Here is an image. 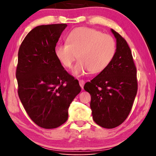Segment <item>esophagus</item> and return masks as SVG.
Segmentation results:
<instances>
[{"label": "esophagus", "mask_w": 156, "mask_h": 156, "mask_svg": "<svg viewBox=\"0 0 156 156\" xmlns=\"http://www.w3.org/2000/svg\"><path fill=\"white\" fill-rule=\"evenodd\" d=\"M79 84H80V86L81 87V88L83 89V86H84V81L83 80H79Z\"/></svg>", "instance_id": "1"}]
</instances>
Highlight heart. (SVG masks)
<instances>
[{"label":"heart","instance_id":"obj_1","mask_svg":"<svg viewBox=\"0 0 156 156\" xmlns=\"http://www.w3.org/2000/svg\"><path fill=\"white\" fill-rule=\"evenodd\" d=\"M116 51L115 39L112 36L89 27H78L68 34L66 43L57 44L54 54L65 68H71L76 76L89 72L97 73L105 70L112 62Z\"/></svg>","mask_w":156,"mask_h":156}]
</instances>
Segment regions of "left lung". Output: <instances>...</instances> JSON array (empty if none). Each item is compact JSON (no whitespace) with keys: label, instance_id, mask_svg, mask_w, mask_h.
Masks as SVG:
<instances>
[{"label":"left lung","instance_id":"8db88e82","mask_svg":"<svg viewBox=\"0 0 156 156\" xmlns=\"http://www.w3.org/2000/svg\"><path fill=\"white\" fill-rule=\"evenodd\" d=\"M111 31L116 39L115 56L105 70L84 86L91 95L94 122L106 129L115 128L126 120L138 91L131 49L119 34Z\"/></svg>","mask_w":156,"mask_h":156}]
</instances>
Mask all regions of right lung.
<instances>
[{
    "label": "right lung",
    "mask_w": 156,
    "mask_h": 156,
    "mask_svg": "<svg viewBox=\"0 0 156 156\" xmlns=\"http://www.w3.org/2000/svg\"><path fill=\"white\" fill-rule=\"evenodd\" d=\"M67 24L39 25L20 44L18 54V94L26 112L37 125L58 127L81 88L54 54V47Z\"/></svg>",
    "instance_id": "1"
}]
</instances>
